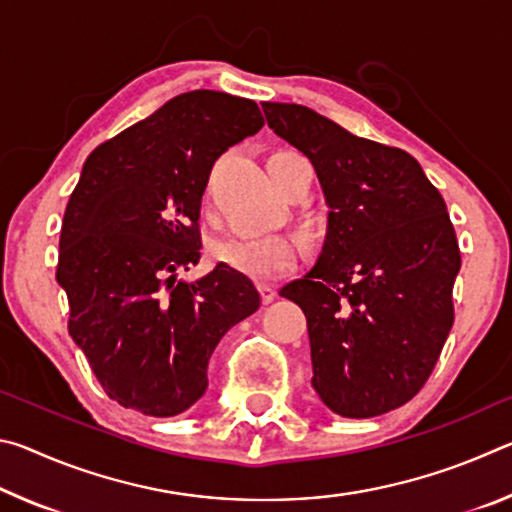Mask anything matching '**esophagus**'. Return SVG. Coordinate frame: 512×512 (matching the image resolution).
Instances as JSON below:
<instances>
[{"label": "esophagus", "instance_id": "esophagus-1", "mask_svg": "<svg viewBox=\"0 0 512 512\" xmlns=\"http://www.w3.org/2000/svg\"><path fill=\"white\" fill-rule=\"evenodd\" d=\"M257 291H259V296H262V302L264 305H268V302H273L275 300V289L271 287V284H266V282H259L257 284Z\"/></svg>", "mask_w": 512, "mask_h": 512}]
</instances>
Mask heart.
<instances>
[{"instance_id": "obj_1", "label": "heart", "mask_w": 512, "mask_h": 512, "mask_svg": "<svg viewBox=\"0 0 512 512\" xmlns=\"http://www.w3.org/2000/svg\"><path fill=\"white\" fill-rule=\"evenodd\" d=\"M300 160L302 155L296 151L271 153V158H268V171H271L277 187H284L293 164ZM214 257L239 273L255 277V280H271V277L284 275L298 264L300 244L289 235L239 237L216 244Z\"/></svg>"}]
</instances>
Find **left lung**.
Wrapping results in <instances>:
<instances>
[{
    "label": "left lung",
    "instance_id": "obj_1",
    "mask_svg": "<svg viewBox=\"0 0 512 512\" xmlns=\"http://www.w3.org/2000/svg\"><path fill=\"white\" fill-rule=\"evenodd\" d=\"M268 126L311 160L329 205L316 266L280 296L307 316L320 400L375 418L427 384L454 325V225L418 160L296 103H262Z\"/></svg>",
    "mask_w": 512,
    "mask_h": 512
}]
</instances>
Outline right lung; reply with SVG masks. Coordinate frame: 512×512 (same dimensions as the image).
<instances>
[{"mask_svg": "<svg viewBox=\"0 0 512 512\" xmlns=\"http://www.w3.org/2000/svg\"><path fill=\"white\" fill-rule=\"evenodd\" d=\"M264 126L257 103L194 90L99 144L69 196L56 280L67 329L110 400L171 418L207 388V363L230 327L259 309L244 273L201 262V198L212 164Z\"/></svg>", "mask_w": 512, "mask_h": 512, "instance_id": "add662e5", "label": "right lung"}]
</instances>
